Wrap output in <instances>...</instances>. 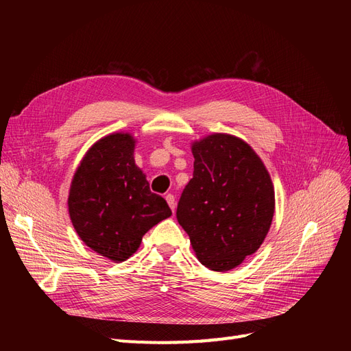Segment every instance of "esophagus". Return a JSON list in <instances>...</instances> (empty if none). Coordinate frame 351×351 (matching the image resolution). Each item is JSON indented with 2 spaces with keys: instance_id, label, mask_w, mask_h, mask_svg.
I'll use <instances>...</instances> for the list:
<instances>
[{
  "instance_id": "obj_1",
  "label": "esophagus",
  "mask_w": 351,
  "mask_h": 351,
  "mask_svg": "<svg viewBox=\"0 0 351 351\" xmlns=\"http://www.w3.org/2000/svg\"><path fill=\"white\" fill-rule=\"evenodd\" d=\"M165 199H167V202H168V205H169V208H171V210L174 212L176 210V197H174V195H167L165 196Z\"/></svg>"
}]
</instances>
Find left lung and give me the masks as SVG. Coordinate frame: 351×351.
Returning <instances> with one entry per match:
<instances>
[{"mask_svg": "<svg viewBox=\"0 0 351 351\" xmlns=\"http://www.w3.org/2000/svg\"><path fill=\"white\" fill-rule=\"evenodd\" d=\"M192 152L193 178L178 200V224L202 265L228 271L268 234L275 206L271 177L252 147L234 136L210 134Z\"/></svg>", "mask_w": 351, "mask_h": 351, "instance_id": "1", "label": "left lung"}]
</instances>
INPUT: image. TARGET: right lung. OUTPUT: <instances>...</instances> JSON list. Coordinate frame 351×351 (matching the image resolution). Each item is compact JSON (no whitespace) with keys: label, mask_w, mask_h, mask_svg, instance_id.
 <instances>
[{"label":"right lung","mask_w":351,"mask_h":351,"mask_svg":"<svg viewBox=\"0 0 351 351\" xmlns=\"http://www.w3.org/2000/svg\"><path fill=\"white\" fill-rule=\"evenodd\" d=\"M133 152L130 134L105 136L82 159L69 195L79 237L114 262L129 259L145 232L171 215L167 200L151 192Z\"/></svg>","instance_id":"right-lung-1"}]
</instances>
